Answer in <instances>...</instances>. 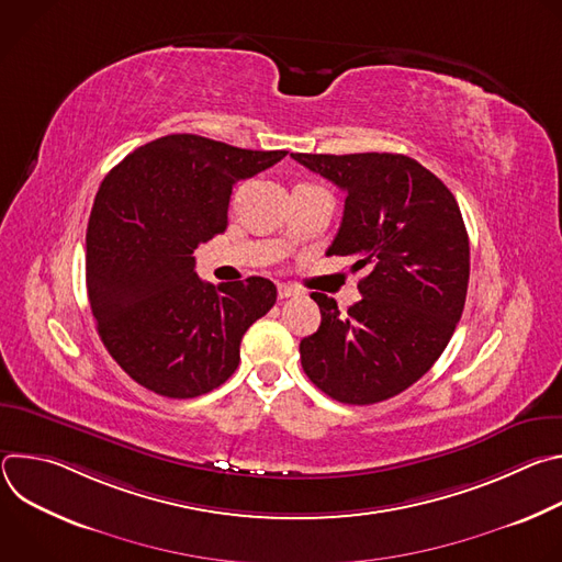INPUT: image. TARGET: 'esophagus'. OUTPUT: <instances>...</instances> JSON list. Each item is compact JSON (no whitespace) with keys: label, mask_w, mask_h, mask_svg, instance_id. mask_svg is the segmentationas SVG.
Here are the masks:
<instances>
[{"label":"esophagus","mask_w":562,"mask_h":562,"mask_svg":"<svg viewBox=\"0 0 562 562\" xmlns=\"http://www.w3.org/2000/svg\"><path fill=\"white\" fill-rule=\"evenodd\" d=\"M297 293H300V291H297L293 284H284V282L278 284V297H280V300L291 297V295H297Z\"/></svg>","instance_id":"esophagus-1"}]
</instances>
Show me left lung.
Returning <instances> with one entry per match:
<instances>
[{"label":"left lung","mask_w":562,"mask_h":562,"mask_svg":"<svg viewBox=\"0 0 562 562\" xmlns=\"http://www.w3.org/2000/svg\"><path fill=\"white\" fill-rule=\"evenodd\" d=\"M295 162L347 193L327 256L353 258L360 300L340 313L311 293L323 323L300 342L308 380L347 405H373L420 380L464 308L469 237L451 191L400 153L311 155Z\"/></svg>","instance_id":"obj_1"}]
</instances>
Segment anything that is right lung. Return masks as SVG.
I'll list each match as a JSON object with an SVG mask.
<instances>
[{"label":"right lung","mask_w":562,"mask_h":562,"mask_svg":"<svg viewBox=\"0 0 562 562\" xmlns=\"http://www.w3.org/2000/svg\"><path fill=\"white\" fill-rule=\"evenodd\" d=\"M284 155L176 133L104 178L87 228V289L104 347L137 384L195 397L237 369L276 284L254 276L213 286L198 278L193 251L226 228L233 187Z\"/></svg>","instance_id":"obj_1"}]
</instances>
